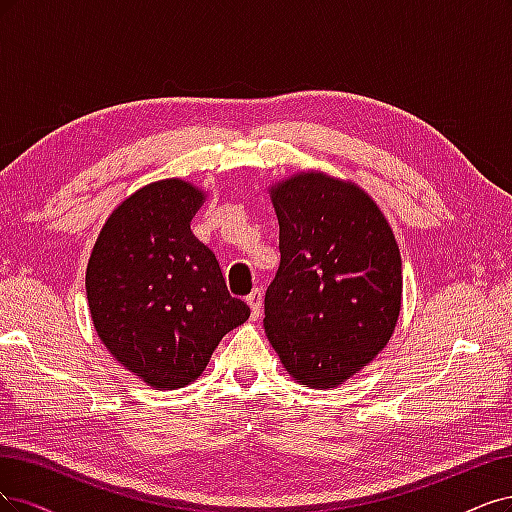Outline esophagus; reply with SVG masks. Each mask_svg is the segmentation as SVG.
Listing matches in <instances>:
<instances>
[{
  "label": "esophagus",
  "mask_w": 512,
  "mask_h": 512,
  "mask_svg": "<svg viewBox=\"0 0 512 512\" xmlns=\"http://www.w3.org/2000/svg\"><path fill=\"white\" fill-rule=\"evenodd\" d=\"M246 304H249V308H251V317L253 319H259V315H261V306H263V293L259 291V289H255L249 298H246Z\"/></svg>",
  "instance_id": "esophagus-1"
}]
</instances>
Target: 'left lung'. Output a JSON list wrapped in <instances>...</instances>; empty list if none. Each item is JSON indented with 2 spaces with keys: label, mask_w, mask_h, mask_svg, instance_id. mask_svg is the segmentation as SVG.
<instances>
[{
  "label": "left lung",
  "mask_w": 512,
  "mask_h": 512,
  "mask_svg": "<svg viewBox=\"0 0 512 512\" xmlns=\"http://www.w3.org/2000/svg\"><path fill=\"white\" fill-rule=\"evenodd\" d=\"M280 268L263 327L295 383L334 389L381 353L402 310V257L372 197L298 172L270 189Z\"/></svg>",
  "instance_id": "1"
}]
</instances>
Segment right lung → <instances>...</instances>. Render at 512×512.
<instances>
[{
  "label": "right lung",
  "instance_id": "add662e5",
  "mask_svg": "<svg viewBox=\"0 0 512 512\" xmlns=\"http://www.w3.org/2000/svg\"><path fill=\"white\" fill-rule=\"evenodd\" d=\"M204 202L206 191L183 178L144 185L112 210L89 257L97 336L125 370L161 391L202 376L221 338L251 315L191 232Z\"/></svg>",
  "mask_w": 512,
  "mask_h": 512
}]
</instances>
